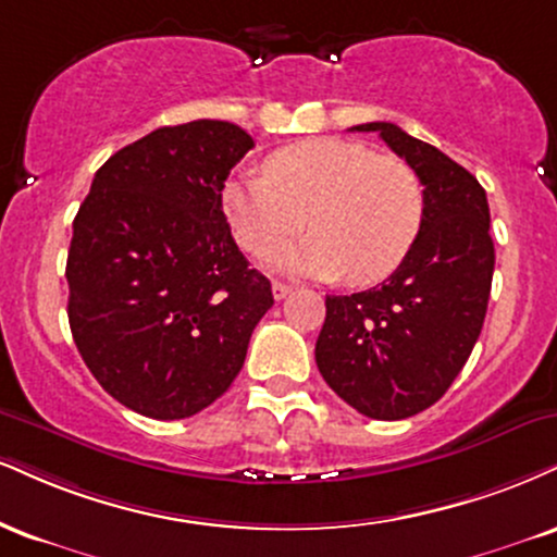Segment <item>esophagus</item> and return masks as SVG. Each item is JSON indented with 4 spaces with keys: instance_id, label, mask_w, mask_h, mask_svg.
I'll list each match as a JSON object with an SVG mask.
<instances>
[{
    "instance_id": "obj_1",
    "label": "esophagus",
    "mask_w": 557,
    "mask_h": 557,
    "mask_svg": "<svg viewBox=\"0 0 557 557\" xmlns=\"http://www.w3.org/2000/svg\"><path fill=\"white\" fill-rule=\"evenodd\" d=\"M293 293V285H287V283H280V280H274L272 283V296H274V300H283V298H287Z\"/></svg>"
}]
</instances>
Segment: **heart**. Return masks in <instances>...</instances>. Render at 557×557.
Masks as SVG:
<instances>
[{"mask_svg": "<svg viewBox=\"0 0 557 557\" xmlns=\"http://www.w3.org/2000/svg\"><path fill=\"white\" fill-rule=\"evenodd\" d=\"M223 212L240 249L267 253L299 230L309 238L267 264L371 285L401 264L423 223V186L405 160L350 139L321 137L272 152L264 173L223 186Z\"/></svg>", "mask_w": 557, "mask_h": 557, "instance_id": "b5f03b06", "label": "heart"}]
</instances>
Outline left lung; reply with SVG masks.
Returning <instances> with one entry per match:
<instances>
[{"mask_svg":"<svg viewBox=\"0 0 557 557\" xmlns=\"http://www.w3.org/2000/svg\"><path fill=\"white\" fill-rule=\"evenodd\" d=\"M379 137L423 184L412 249L379 287L326 296L317 366L337 397L373 420H405L446 394L470 358L491 298L495 249L485 189L438 147L397 124Z\"/></svg>","mask_w":557,"mask_h":557,"instance_id":"obj_1","label":"left lung"}]
</instances>
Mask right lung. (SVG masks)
<instances>
[{"mask_svg":"<svg viewBox=\"0 0 557 557\" xmlns=\"http://www.w3.org/2000/svg\"><path fill=\"white\" fill-rule=\"evenodd\" d=\"M251 147L231 122L160 126L100 165L72 223V337L98 384L145 418H191L223 397L274 304L223 212Z\"/></svg>","mask_w":557,"mask_h":557,"instance_id":"obj_1","label":"right lung"}]
</instances>
